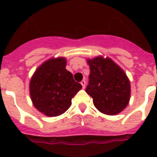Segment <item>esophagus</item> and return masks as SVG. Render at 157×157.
Listing matches in <instances>:
<instances>
[{"label":"esophagus","mask_w":157,"mask_h":157,"mask_svg":"<svg viewBox=\"0 0 157 157\" xmlns=\"http://www.w3.org/2000/svg\"><path fill=\"white\" fill-rule=\"evenodd\" d=\"M86 81H85V80H83V81L81 82V85L82 86V88H83V89L86 88Z\"/></svg>","instance_id":"34e87169"}]
</instances>
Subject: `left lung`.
Returning <instances> with one entry per match:
<instances>
[{"mask_svg": "<svg viewBox=\"0 0 157 157\" xmlns=\"http://www.w3.org/2000/svg\"><path fill=\"white\" fill-rule=\"evenodd\" d=\"M90 74L86 93L100 112L114 116L127 107L130 98V82L123 69L110 58L87 59Z\"/></svg>", "mask_w": 157, "mask_h": 157, "instance_id": "obj_1", "label": "left lung"}]
</instances>
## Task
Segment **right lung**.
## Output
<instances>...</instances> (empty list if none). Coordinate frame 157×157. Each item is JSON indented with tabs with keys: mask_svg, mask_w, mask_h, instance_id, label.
<instances>
[{
	"mask_svg": "<svg viewBox=\"0 0 157 157\" xmlns=\"http://www.w3.org/2000/svg\"><path fill=\"white\" fill-rule=\"evenodd\" d=\"M66 58H52L37 67L29 84L33 106L47 117H58L66 112L82 86L74 81L66 69Z\"/></svg>",
	"mask_w": 157,
	"mask_h": 157,
	"instance_id": "right-lung-1",
	"label": "right lung"
}]
</instances>
